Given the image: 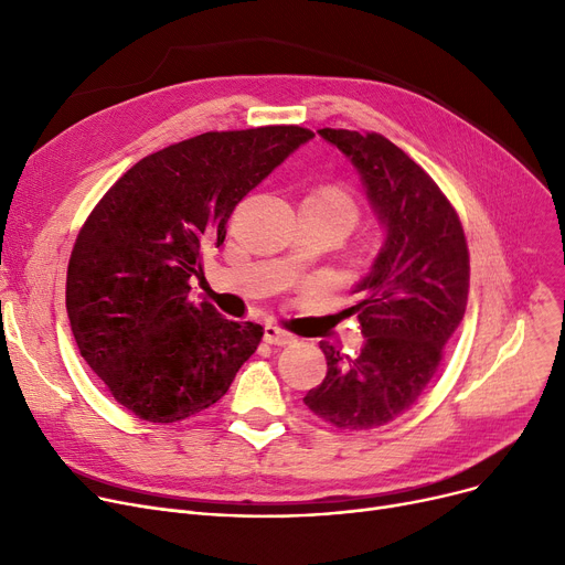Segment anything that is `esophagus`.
Returning a JSON list of instances; mask_svg holds the SVG:
<instances>
[{"label": "esophagus", "mask_w": 565, "mask_h": 565, "mask_svg": "<svg viewBox=\"0 0 565 565\" xmlns=\"http://www.w3.org/2000/svg\"><path fill=\"white\" fill-rule=\"evenodd\" d=\"M263 339H265V343H270V345H288V343L295 341L292 334H288L286 330L277 328V324H265Z\"/></svg>", "instance_id": "1"}]
</instances>
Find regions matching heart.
Segmentation results:
<instances>
[{"label":"heart","instance_id":"1","mask_svg":"<svg viewBox=\"0 0 565 565\" xmlns=\"http://www.w3.org/2000/svg\"><path fill=\"white\" fill-rule=\"evenodd\" d=\"M309 199L332 207L334 213H339L348 222V226H352L354 222H358V203H354L352 196L348 192H343L341 188H322V190H318Z\"/></svg>","mask_w":565,"mask_h":565}]
</instances>
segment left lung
<instances>
[{"instance_id":"left-lung-1","label":"left lung","mask_w":565,"mask_h":565,"mask_svg":"<svg viewBox=\"0 0 565 565\" xmlns=\"http://www.w3.org/2000/svg\"><path fill=\"white\" fill-rule=\"evenodd\" d=\"M318 135L360 171L387 237L348 309L358 313L364 348L350 358L320 341L328 375L305 405L341 430H369L407 412L437 373L467 309L469 252L451 201L396 143L377 132Z\"/></svg>"}]
</instances>
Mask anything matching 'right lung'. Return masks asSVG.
I'll use <instances>...</instances> for the list:
<instances>
[{"label": "right lung", "instance_id": "add662e5", "mask_svg": "<svg viewBox=\"0 0 565 565\" xmlns=\"http://www.w3.org/2000/svg\"><path fill=\"white\" fill-rule=\"evenodd\" d=\"M313 137L300 126L203 132L146 156L86 217L66 311L84 362L135 417L183 422L217 403L263 328L192 298L235 205Z\"/></svg>", "mask_w": 565, "mask_h": 565}]
</instances>
